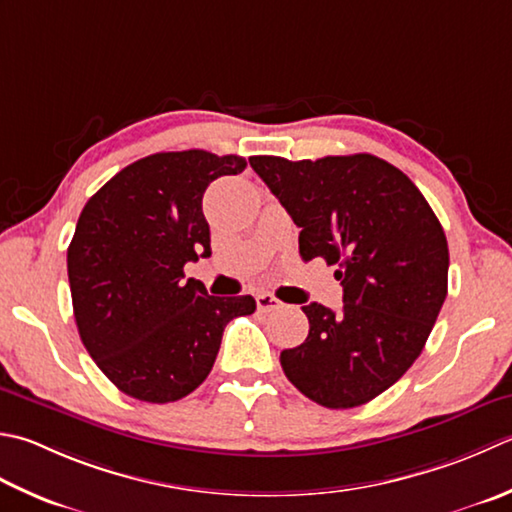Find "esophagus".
Masks as SVG:
<instances>
[{"instance_id": "1", "label": "esophagus", "mask_w": 512, "mask_h": 512, "mask_svg": "<svg viewBox=\"0 0 512 512\" xmlns=\"http://www.w3.org/2000/svg\"><path fill=\"white\" fill-rule=\"evenodd\" d=\"M255 302H257V308L262 310V313H270V310L282 308V302H279V299L275 295H270V293H259L255 297Z\"/></svg>"}]
</instances>
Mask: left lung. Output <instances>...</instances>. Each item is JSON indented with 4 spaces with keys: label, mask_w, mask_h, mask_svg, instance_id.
I'll return each mask as SVG.
<instances>
[{
    "label": "left lung",
    "mask_w": 512,
    "mask_h": 512,
    "mask_svg": "<svg viewBox=\"0 0 512 512\" xmlns=\"http://www.w3.org/2000/svg\"><path fill=\"white\" fill-rule=\"evenodd\" d=\"M299 233V255L337 266L342 313L306 304L308 337L279 362L299 393L326 408L362 406L424 350L448 293V242L410 179L375 155L310 162L248 159Z\"/></svg>",
    "instance_id": "8db88e82"
}]
</instances>
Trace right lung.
Here are the masks:
<instances>
[{"mask_svg": "<svg viewBox=\"0 0 512 512\" xmlns=\"http://www.w3.org/2000/svg\"><path fill=\"white\" fill-rule=\"evenodd\" d=\"M246 159L208 150L137 159L88 199L68 246L79 337L122 393L148 404L204 382L230 319L255 313L250 295H208L184 264L210 257L202 199Z\"/></svg>", "mask_w": 512, "mask_h": 512, "instance_id": "right-lung-1", "label": "right lung"}]
</instances>
